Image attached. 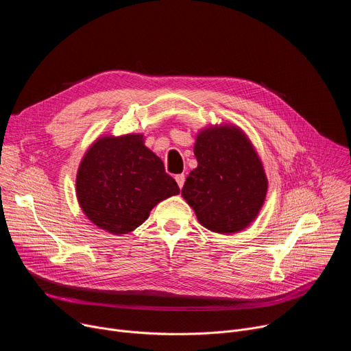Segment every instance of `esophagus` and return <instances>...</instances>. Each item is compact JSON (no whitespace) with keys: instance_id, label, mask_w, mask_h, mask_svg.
<instances>
[{"instance_id":"1","label":"esophagus","mask_w":351,"mask_h":351,"mask_svg":"<svg viewBox=\"0 0 351 351\" xmlns=\"http://www.w3.org/2000/svg\"><path fill=\"white\" fill-rule=\"evenodd\" d=\"M175 179H176L178 186L182 189V187H183V184H184V175H183V173H179V175H176V176H175Z\"/></svg>"}]
</instances>
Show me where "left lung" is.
I'll list each match as a JSON object with an SVG mask.
<instances>
[{
	"mask_svg": "<svg viewBox=\"0 0 351 351\" xmlns=\"http://www.w3.org/2000/svg\"><path fill=\"white\" fill-rule=\"evenodd\" d=\"M197 168L182 195L199 223L218 233H234L254 221L267 194V176L253 145L233 126L211 128L197 136Z\"/></svg>",
	"mask_w": 351,
	"mask_h": 351,
	"instance_id": "1",
	"label": "left lung"
}]
</instances>
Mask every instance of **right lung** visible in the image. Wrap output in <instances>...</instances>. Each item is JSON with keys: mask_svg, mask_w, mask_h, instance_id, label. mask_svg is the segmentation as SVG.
I'll return each instance as SVG.
<instances>
[{"mask_svg": "<svg viewBox=\"0 0 351 351\" xmlns=\"http://www.w3.org/2000/svg\"><path fill=\"white\" fill-rule=\"evenodd\" d=\"M76 193L82 210L98 228L114 234L140 226L162 199L179 193L164 162L141 134L103 137L84 156Z\"/></svg>", "mask_w": 351, "mask_h": 351, "instance_id": "add662e5", "label": "right lung"}]
</instances>
